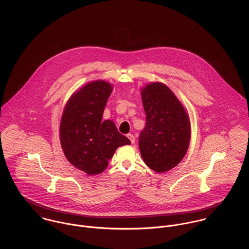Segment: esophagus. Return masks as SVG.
Returning <instances> with one entry per match:
<instances>
[{
  "instance_id": "34e87169",
  "label": "esophagus",
  "mask_w": 249,
  "mask_h": 249,
  "mask_svg": "<svg viewBox=\"0 0 249 249\" xmlns=\"http://www.w3.org/2000/svg\"><path fill=\"white\" fill-rule=\"evenodd\" d=\"M126 136H127V138L130 140L131 143H134V142H135V137H134L132 134H127Z\"/></svg>"
}]
</instances>
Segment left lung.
I'll return each mask as SVG.
<instances>
[{"mask_svg": "<svg viewBox=\"0 0 249 249\" xmlns=\"http://www.w3.org/2000/svg\"><path fill=\"white\" fill-rule=\"evenodd\" d=\"M141 96L146 121L139 137L140 152L148 168L162 174L177 167L189 148V114L162 82L146 84Z\"/></svg>", "mask_w": 249, "mask_h": 249, "instance_id": "left-lung-1", "label": "left lung"}]
</instances>
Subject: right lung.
Here are the masks:
<instances>
[{
  "label": "right lung",
  "mask_w": 249,
  "mask_h": 249,
  "mask_svg": "<svg viewBox=\"0 0 249 249\" xmlns=\"http://www.w3.org/2000/svg\"><path fill=\"white\" fill-rule=\"evenodd\" d=\"M113 85L94 80L76 90L64 107L59 137L65 157L88 176L103 173L119 146L130 144L114 122L103 120Z\"/></svg>",
  "instance_id": "right-lung-1"
}]
</instances>
